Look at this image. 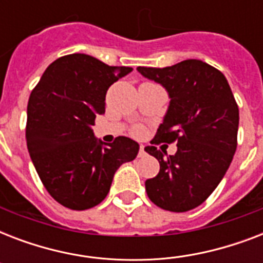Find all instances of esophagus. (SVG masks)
Instances as JSON below:
<instances>
[{"label": "esophagus", "instance_id": "1", "mask_svg": "<svg viewBox=\"0 0 263 263\" xmlns=\"http://www.w3.org/2000/svg\"><path fill=\"white\" fill-rule=\"evenodd\" d=\"M144 156H146V150H144V146H140L139 154H138V157H139V158H142V157H144Z\"/></svg>", "mask_w": 263, "mask_h": 263}]
</instances>
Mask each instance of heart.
Returning <instances> with one entry per match:
<instances>
[{"label": "heart", "instance_id": "1", "mask_svg": "<svg viewBox=\"0 0 263 263\" xmlns=\"http://www.w3.org/2000/svg\"><path fill=\"white\" fill-rule=\"evenodd\" d=\"M136 134H140V128H138V129H136Z\"/></svg>", "mask_w": 263, "mask_h": 263}]
</instances>
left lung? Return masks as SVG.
I'll use <instances>...</instances> for the list:
<instances>
[{
    "label": "left lung",
    "mask_w": 263,
    "mask_h": 263,
    "mask_svg": "<svg viewBox=\"0 0 263 263\" xmlns=\"http://www.w3.org/2000/svg\"><path fill=\"white\" fill-rule=\"evenodd\" d=\"M138 71L171 97L164 123L150 142L154 146L144 147L160 162L158 175L144 183L146 192L158 208L188 212L208 199L232 162L239 106L222 72L200 60ZM161 143H177L175 156L164 159L155 147Z\"/></svg>",
    "instance_id": "1"
}]
</instances>
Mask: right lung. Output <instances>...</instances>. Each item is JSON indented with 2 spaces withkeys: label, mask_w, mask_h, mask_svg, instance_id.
Segmentation results:
<instances>
[{
  "label": "right lung",
  "mask_w": 263,
  "mask_h": 263,
  "mask_svg": "<svg viewBox=\"0 0 263 263\" xmlns=\"http://www.w3.org/2000/svg\"><path fill=\"white\" fill-rule=\"evenodd\" d=\"M132 71L82 53L60 57L43 72L27 106V148L39 179L60 204L87 210L110 190L115 172L135 160L139 144L119 136L95 139V116L105 113L111 84Z\"/></svg>",
  "instance_id": "right-lung-1"
}]
</instances>
